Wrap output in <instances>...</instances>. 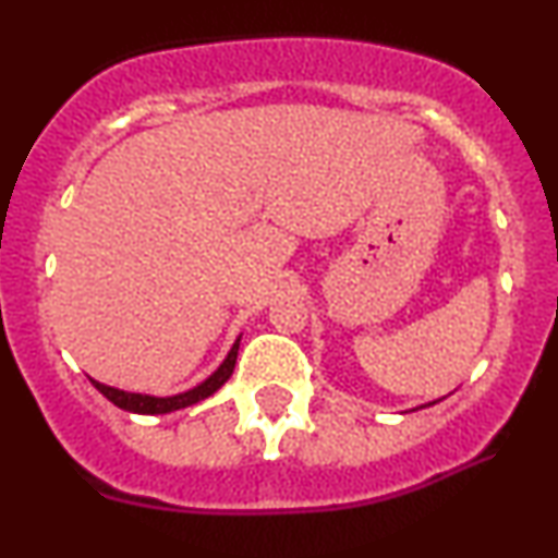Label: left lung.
Returning a JSON list of instances; mask_svg holds the SVG:
<instances>
[{
	"label": "left lung",
	"mask_w": 558,
	"mask_h": 558,
	"mask_svg": "<svg viewBox=\"0 0 558 558\" xmlns=\"http://www.w3.org/2000/svg\"><path fill=\"white\" fill-rule=\"evenodd\" d=\"M434 402H439V400H434ZM434 402H428V405H434ZM415 411H418V408H415Z\"/></svg>",
	"instance_id": "1"
}]
</instances>
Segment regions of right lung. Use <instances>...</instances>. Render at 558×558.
<instances>
[{"label": "right lung", "mask_w": 558, "mask_h": 558, "mask_svg": "<svg viewBox=\"0 0 558 558\" xmlns=\"http://www.w3.org/2000/svg\"><path fill=\"white\" fill-rule=\"evenodd\" d=\"M239 343H241V335L236 338V343L231 345V351L223 359V364H220L215 372L207 377L205 381H199L197 387L186 389V392H179V395H171V398H156V395H140V392H124V389H117V387H109V385H100V381L90 379L93 387L98 389L100 395H104L106 400H111L113 405L122 408V411H130V413H140V415H160V413H173V411H181V408H190L194 402L210 398V395L218 392L220 387L226 385L228 379H231L233 374V366H236V355H239Z\"/></svg>", "instance_id": "1"}]
</instances>
